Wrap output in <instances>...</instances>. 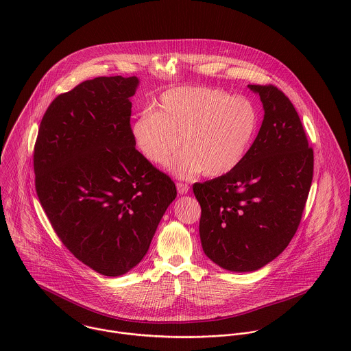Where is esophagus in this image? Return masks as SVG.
<instances>
[{
  "instance_id": "34e87169",
  "label": "esophagus",
  "mask_w": 351,
  "mask_h": 351,
  "mask_svg": "<svg viewBox=\"0 0 351 351\" xmlns=\"http://www.w3.org/2000/svg\"><path fill=\"white\" fill-rule=\"evenodd\" d=\"M177 191L180 195H186L189 192V185L188 184H182V182H178L177 184Z\"/></svg>"
}]
</instances>
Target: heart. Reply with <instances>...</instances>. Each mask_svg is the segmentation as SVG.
Segmentation results:
<instances>
[{
    "label": "heart",
    "instance_id": "heart-1",
    "mask_svg": "<svg viewBox=\"0 0 351 351\" xmlns=\"http://www.w3.org/2000/svg\"><path fill=\"white\" fill-rule=\"evenodd\" d=\"M259 113L245 97L205 86L165 92L155 112L145 110L131 125L139 152L151 163L166 162L180 145L185 150L167 163L182 178L201 173L221 177L245 159L256 136Z\"/></svg>",
    "mask_w": 351,
    "mask_h": 351
}]
</instances>
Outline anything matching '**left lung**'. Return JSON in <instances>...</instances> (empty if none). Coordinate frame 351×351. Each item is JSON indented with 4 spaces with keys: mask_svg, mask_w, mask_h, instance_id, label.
I'll use <instances>...</instances> for the list:
<instances>
[{
    "mask_svg": "<svg viewBox=\"0 0 351 351\" xmlns=\"http://www.w3.org/2000/svg\"><path fill=\"white\" fill-rule=\"evenodd\" d=\"M263 121L243 162L193 185L205 255L220 267L255 271L287 249L300 224L313 176V151L291 100L273 85H249Z\"/></svg>",
    "mask_w": 351,
    "mask_h": 351,
    "instance_id": "8db88e82",
    "label": "left lung"
}]
</instances>
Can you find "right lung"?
Returning a JSON list of instances; mask_svg holds the SVG:
<instances>
[{
  "label": "right lung",
  "instance_id": "1",
  "mask_svg": "<svg viewBox=\"0 0 351 351\" xmlns=\"http://www.w3.org/2000/svg\"><path fill=\"white\" fill-rule=\"evenodd\" d=\"M138 86L136 77H97L58 96L34 152L52 228L77 259L108 277L143 259L177 197L170 177L135 149L130 119Z\"/></svg>",
  "mask_w": 351,
  "mask_h": 351
}]
</instances>
